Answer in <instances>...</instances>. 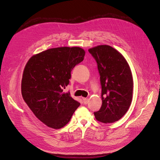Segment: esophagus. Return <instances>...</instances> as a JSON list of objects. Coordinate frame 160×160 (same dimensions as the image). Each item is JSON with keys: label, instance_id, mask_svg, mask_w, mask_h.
Wrapping results in <instances>:
<instances>
[{"label": "esophagus", "instance_id": "34e87169", "mask_svg": "<svg viewBox=\"0 0 160 160\" xmlns=\"http://www.w3.org/2000/svg\"><path fill=\"white\" fill-rule=\"evenodd\" d=\"M83 101L84 104H88V103L89 102V99L88 98H83Z\"/></svg>", "mask_w": 160, "mask_h": 160}]
</instances>
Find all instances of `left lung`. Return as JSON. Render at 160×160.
Returning a JSON list of instances; mask_svg holds the SVG:
<instances>
[{
    "label": "left lung",
    "mask_w": 160,
    "mask_h": 160,
    "mask_svg": "<svg viewBox=\"0 0 160 160\" xmlns=\"http://www.w3.org/2000/svg\"><path fill=\"white\" fill-rule=\"evenodd\" d=\"M96 61L101 88L102 105L94 112L99 122L113 123L122 118L132 103L133 77L123 56L109 45L88 50Z\"/></svg>",
    "instance_id": "1"
}]
</instances>
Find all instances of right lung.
I'll return each mask as SVG.
<instances>
[{"label":"right lung","instance_id":"add662e5","mask_svg":"<svg viewBox=\"0 0 160 160\" xmlns=\"http://www.w3.org/2000/svg\"><path fill=\"white\" fill-rule=\"evenodd\" d=\"M80 47H58L32 56L24 69L21 92L32 113L48 127L60 129L68 123L80 105L69 92L71 72L83 61Z\"/></svg>","mask_w":160,"mask_h":160}]
</instances>
